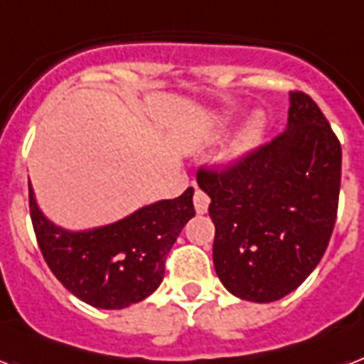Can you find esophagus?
<instances>
[{"label": "esophagus", "mask_w": 364, "mask_h": 364, "mask_svg": "<svg viewBox=\"0 0 364 364\" xmlns=\"http://www.w3.org/2000/svg\"><path fill=\"white\" fill-rule=\"evenodd\" d=\"M194 210L196 213H206L208 212V206H210V196H208L202 188H196L194 191Z\"/></svg>", "instance_id": "obj_1"}]
</instances>
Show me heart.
I'll return each mask as SVG.
<instances>
[{"label":"heart","mask_w":364,"mask_h":364,"mask_svg":"<svg viewBox=\"0 0 364 364\" xmlns=\"http://www.w3.org/2000/svg\"><path fill=\"white\" fill-rule=\"evenodd\" d=\"M263 133V118L262 116H254L250 124L244 127V132L238 135L237 143H235V152L238 154H242V152H248L250 149H254V146L259 143V139H262Z\"/></svg>","instance_id":"heart-1"}]
</instances>
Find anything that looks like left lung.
I'll return each instance as SVG.
<instances>
[{"instance_id":"8db88e82","label":"left lung","mask_w":364,"mask_h":364,"mask_svg":"<svg viewBox=\"0 0 364 364\" xmlns=\"http://www.w3.org/2000/svg\"><path fill=\"white\" fill-rule=\"evenodd\" d=\"M196 181L212 198L213 265L238 298L269 304L301 284L326 252L338 215L342 145L323 110L290 91L288 129Z\"/></svg>"}]
</instances>
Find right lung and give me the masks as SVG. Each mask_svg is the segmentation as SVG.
<instances>
[{
  "label": "right lung",
  "mask_w": 364,
  "mask_h": 364,
  "mask_svg": "<svg viewBox=\"0 0 364 364\" xmlns=\"http://www.w3.org/2000/svg\"><path fill=\"white\" fill-rule=\"evenodd\" d=\"M193 187L173 200L145 206L129 218L72 232L43 218L28 187L30 218L41 256L63 287L99 309H124L151 296L164 279L166 257L194 215Z\"/></svg>",
  "instance_id": "right-lung-1"
}]
</instances>
